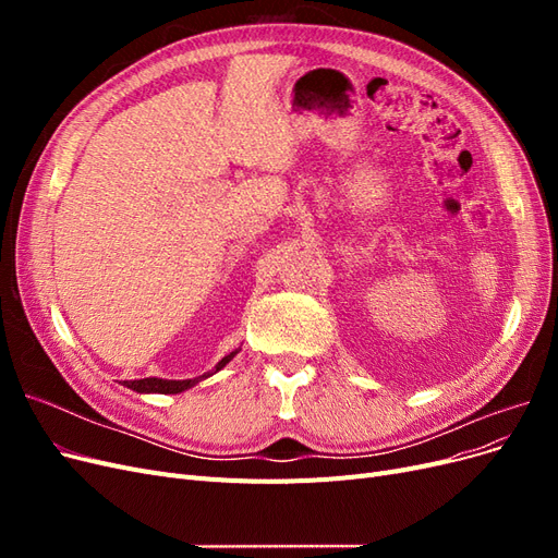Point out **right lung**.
<instances>
[{
  "label": "right lung",
  "instance_id": "obj_1",
  "mask_svg": "<svg viewBox=\"0 0 558 558\" xmlns=\"http://www.w3.org/2000/svg\"><path fill=\"white\" fill-rule=\"evenodd\" d=\"M234 356H238V351H232V353H228L226 359L218 361V365H216L214 373H218V369L226 367V363H230ZM214 373H207V375L195 377V379H158V377H146V379L123 381V386L132 388V391H137V393H165V396H167V393H181V391H185V388L195 386L197 381L211 377Z\"/></svg>",
  "mask_w": 558,
  "mask_h": 558
}]
</instances>
